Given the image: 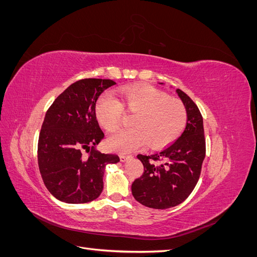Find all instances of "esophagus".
<instances>
[{
  "mask_svg": "<svg viewBox=\"0 0 257 257\" xmlns=\"http://www.w3.org/2000/svg\"><path fill=\"white\" fill-rule=\"evenodd\" d=\"M131 155H126V154H120V161L121 162H126L128 159H131Z\"/></svg>",
  "mask_w": 257,
  "mask_h": 257,
  "instance_id": "1",
  "label": "esophagus"
}]
</instances>
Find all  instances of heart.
<instances>
[{"label":"heart","mask_w":257,"mask_h":257,"mask_svg":"<svg viewBox=\"0 0 257 257\" xmlns=\"http://www.w3.org/2000/svg\"><path fill=\"white\" fill-rule=\"evenodd\" d=\"M124 110L133 113L132 127L107 139L108 148L119 153L135 151L147 143L153 149L168 146L180 136L186 123V109L180 100L148 84L122 88L120 102L106 92L95 104L96 119L109 133L120 126Z\"/></svg>","instance_id":"heart-1"}]
</instances>
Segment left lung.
I'll use <instances>...</instances> for the list:
<instances>
[{
	"label": "left lung",
	"mask_w": 257,
	"mask_h": 257,
	"mask_svg": "<svg viewBox=\"0 0 257 257\" xmlns=\"http://www.w3.org/2000/svg\"><path fill=\"white\" fill-rule=\"evenodd\" d=\"M176 92L188 114L182 135L161 152L137 155L144 174L132 184V194L138 203L153 209L172 208L189 197L206 154L204 122L198 107L183 91Z\"/></svg>",
	"instance_id": "8db88e82"
}]
</instances>
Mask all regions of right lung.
Segmentation results:
<instances>
[{
	"mask_svg": "<svg viewBox=\"0 0 257 257\" xmlns=\"http://www.w3.org/2000/svg\"><path fill=\"white\" fill-rule=\"evenodd\" d=\"M110 79L87 78L74 82L54 99L46 112L38 138L37 159L43 181L57 199L84 204L103 191L107 164L120 161L95 146L104 138L95 115L98 96ZM83 152L88 154L84 156Z\"/></svg>",
	"mask_w": 257,
	"mask_h": 257,
	"instance_id": "1",
	"label": "right lung"
}]
</instances>
